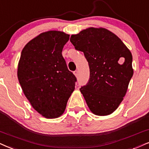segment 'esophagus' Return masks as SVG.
<instances>
[{
	"label": "esophagus",
	"instance_id": "esophagus-1",
	"mask_svg": "<svg viewBox=\"0 0 149 149\" xmlns=\"http://www.w3.org/2000/svg\"><path fill=\"white\" fill-rule=\"evenodd\" d=\"M74 74L76 77H78V74H79L78 71H77V70H75V71L74 72Z\"/></svg>",
	"mask_w": 149,
	"mask_h": 149
}]
</instances>
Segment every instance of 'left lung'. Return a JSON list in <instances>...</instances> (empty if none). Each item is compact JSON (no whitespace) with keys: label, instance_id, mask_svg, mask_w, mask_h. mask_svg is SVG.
I'll use <instances>...</instances> for the list:
<instances>
[{"label":"left lung","instance_id":"8db88e82","mask_svg":"<svg viewBox=\"0 0 149 149\" xmlns=\"http://www.w3.org/2000/svg\"><path fill=\"white\" fill-rule=\"evenodd\" d=\"M70 42L88 62L90 79L80 88L93 114L108 115L118 108L133 74L131 52L105 28H89L72 34Z\"/></svg>","mask_w":149,"mask_h":149}]
</instances>
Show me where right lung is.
<instances>
[{
  "mask_svg": "<svg viewBox=\"0 0 149 149\" xmlns=\"http://www.w3.org/2000/svg\"><path fill=\"white\" fill-rule=\"evenodd\" d=\"M69 34L43 32L23 47L17 75L24 95L32 107L46 118H57L65 111L77 78L69 71L62 50Z\"/></svg>",
  "mask_w": 149,
  "mask_h": 149,
  "instance_id": "1",
  "label": "right lung"
}]
</instances>
